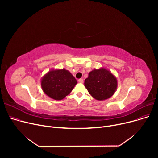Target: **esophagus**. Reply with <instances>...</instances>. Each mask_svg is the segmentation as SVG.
Returning <instances> with one entry per match:
<instances>
[{
    "mask_svg": "<svg viewBox=\"0 0 158 158\" xmlns=\"http://www.w3.org/2000/svg\"><path fill=\"white\" fill-rule=\"evenodd\" d=\"M78 81H79V83H83V79H79V80H78Z\"/></svg>",
    "mask_w": 158,
    "mask_h": 158,
    "instance_id": "esophagus-1",
    "label": "esophagus"
}]
</instances>
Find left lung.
Segmentation results:
<instances>
[{"label": "left lung", "instance_id": "1", "mask_svg": "<svg viewBox=\"0 0 158 158\" xmlns=\"http://www.w3.org/2000/svg\"><path fill=\"white\" fill-rule=\"evenodd\" d=\"M117 84V77L103 67L91 71L85 80V86L89 94L97 101H104L113 96Z\"/></svg>", "mask_w": 158, "mask_h": 158}]
</instances>
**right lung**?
Segmentation results:
<instances>
[{"mask_svg":"<svg viewBox=\"0 0 158 158\" xmlns=\"http://www.w3.org/2000/svg\"><path fill=\"white\" fill-rule=\"evenodd\" d=\"M77 81L67 70L51 69L43 76L41 86L49 97L61 101L72 91Z\"/></svg>","mask_w":158,"mask_h":158,"instance_id":"1","label":"right lung"}]
</instances>
